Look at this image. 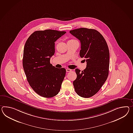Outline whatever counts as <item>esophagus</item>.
<instances>
[{
	"label": "esophagus",
	"instance_id": "34e87169",
	"mask_svg": "<svg viewBox=\"0 0 133 133\" xmlns=\"http://www.w3.org/2000/svg\"><path fill=\"white\" fill-rule=\"evenodd\" d=\"M66 71L67 72H70V71H71V69H66Z\"/></svg>",
	"mask_w": 133,
	"mask_h": 133
}]
</instances>
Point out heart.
<instances>
[{
	"instance_id": "heart-1",
	"label": "heart",
	"mask_w": 133,
	"mask_h": 133,
	"mask_svg": "<svg viewBox=\"0 0 133 133\" xmlns=\"http://www.w3.org/2000/svg\"><path fill=\"white\" fill-rule=\"evenodd\" d=\"M69 41H77L76 40H75V39H71V40H69Z\"/></svg>"
}]
</instances>
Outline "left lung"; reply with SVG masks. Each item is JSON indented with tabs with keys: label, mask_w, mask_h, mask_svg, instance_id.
<instances>
[{
	"label": "left lung",
	"mask_w": 133,
	"mask_h": 133,
	"mask_svg": "<svg viewBox=\"0 0 133 133\" xmlns=\"http://www.w3.org/2000/svg\"><path fill=\"white\" fill-rule=\"evenodd\" d=\"M81 42L80 56L87 62L84 71L75 69L77 78L73 82L76 93L84 98L91 97L106 81L110 53L103 36L96 30L80 28L70 31Z\"/></svg>",
	"instance_id": "8db88e82"
}]
</instances>
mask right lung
<instances>
[{
	"label": "right lung",
	"mask_w": 133,
	"mask_h": 133,
	"mask_svg": "<svg viewBox=\"0 0 133 133\" xmlns=\"http://www.w3.org/2000/svg\"><path fill=\"white\" fill-rule=\"evenodd\" d=\"M66 32L36 31L25 44L23 65L26 78L32 89L43 97H53L58 94L65 77V68L53 66L50 59L55 53V41Z\"/></svg>",
	"instance_id": "add662e5"
}]
</instances>
